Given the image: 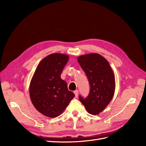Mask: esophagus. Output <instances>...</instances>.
I'll list each match as a JSON object with an SVG mask.
<instances>
[{"mask_svg": "<svg viewBox=\"0 0 146 146\" xmlns=\"http://www.w3.org/2000/svg\"><path fill=\"white\" fill-rule=\"evenodd\" d=\"M74 92L75 96H76V98H77V97H78V90H76Z\"/></svg>", "mask_w": 146, "mask_h": 146, "instance_id": "obj_1", "label": "esophagus"}]
</instances>
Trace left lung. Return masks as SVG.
I'll return each mask as SVG.
<instances>
[{"instance_id": "1", "label": "left lung", "mask_w": 146, "mask_h": 146, "mask_svg": "<svg viewBox=\"0 0 146 146\" xmlns=\"http://www.w3.org/2000/svg\"><path fill=\"white\" fill-rule=\"evenodd\" d=\"M79 64L85 71L90 85V94L79 100L86 111L97 115L107 107L115 91V77L108 61L104 56L92 53L78 56Z\"/></svg>"}]
</instances>
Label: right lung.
<instances>
[{
  "mask_svg": "<svg viewBox=\"0 0 146 146\" xmlns=\"http://www.w3.org/2000/svg\"><path fill=\"white\" fill-rule=\"evenodd\" d=\"M68 60L66 54L48 55L39 63L31 80V101L35 108L47 117L60 116L75 97L68 90L67 83L60 77Z\"/></svg>",
  "mask_w": 146,
  "mask_h": 146,
  "instance_id": "right-lung-1",
  "label": "right lung"
}]
</instances>
